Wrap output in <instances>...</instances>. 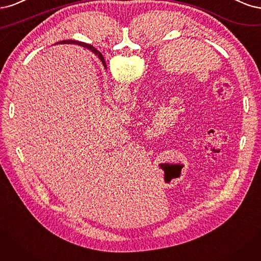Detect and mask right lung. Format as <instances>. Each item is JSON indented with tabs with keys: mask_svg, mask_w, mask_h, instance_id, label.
Returning a JSON list of instances; mask_svg holds the SVG:
<instances>
[{
	"mask_svg": "<svg viewBox=\"0 0 261 261\" xmlns=\"http://www.w3.org/2000/svg\"><path fill=\"white\" fill-rule=\"evenodd\" d=\"M60 43L62 44H64V43H68V44H78V45H81V46H85V47H87L88 49H90V51L92 52V53H94L99 60H100V62H102V64H103V66L105 67V69H107L106 68V63H105V60H104V57H103V55L100 54V52L99 51H97V49L94 47V46H92V45H89V44H86V43H83V42H79V41H74V40H65V41H62V42H60Z\"/></svg>",
	"mask_w": 261,
	"mask_h": 261,
	"instance_id": "obj_1",
	"label": "right lung"
}]
</instances>
